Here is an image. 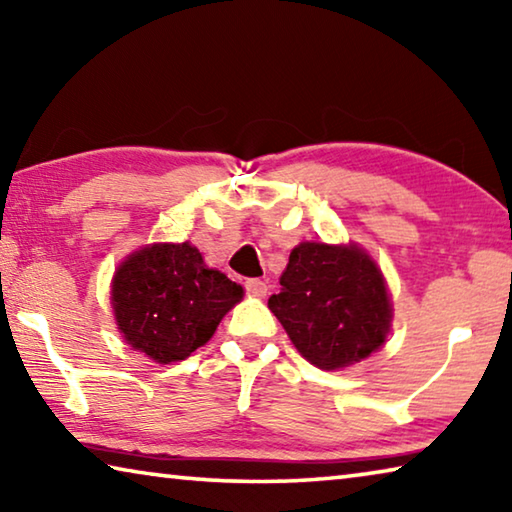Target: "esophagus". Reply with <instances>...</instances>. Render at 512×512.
<instances>
[{
    "instance_id": "esophagus-1",
    "label": "esophagus",
    "mask_w": 512,
    "mask_h": 512,
    "mask_svg": "<svg viewBox=\"0 0 512 512\" xmlns=\"http://www.w3.org/2000/svg\"><path fill=\"white\" fill-rule=\"evenodd\" d=\"M244 287H246L248 293H253V296H257V298H264L266 291H268L266 282L259 280V277H250V280H246Z\"/></svg>"
}]
</instances>
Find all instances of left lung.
<instances>
[{
  "instance_id": "obj_1",
  "label": "left lung",
  "mask_w": 512,
  "mask_h": 512,
  "mask_svg": "<svg viewBox=\"0 0 512 512\" xmlns=\"http://www.w3.org/2000/svg\"><path fill=\"white\" fill-rule=\"evenodd\" d=\"M280 284L268 309L314 366H350L386 341L391 300L375 262L359 248L300 244Z\"/></svg>"
}]
</instances>
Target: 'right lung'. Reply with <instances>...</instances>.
<instances>
[{
	"label": "right lung",
	"mask_w": 512,
	"mask_h": 512,
	"mask_svg": "<svg viewBox=\"0 0 512 512\" xmlns=\"http://www.w3.org/2000/svg\"><path fill=\"white\" fill-rule=\"evenodd\" d=\"M244 289L185 244H155L119 266L112 307L128 345L158 363L183 361L212 339Z\"/></svg>",
	"instance_id": "1"
}]
</instances>
